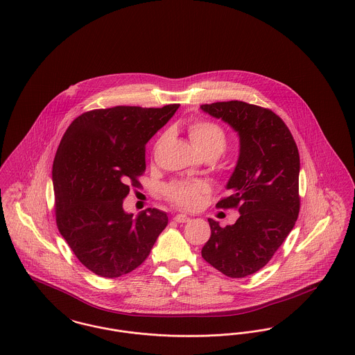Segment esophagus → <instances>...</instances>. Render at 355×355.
<instances>
[{"mask_svg": "<svg viewBox=\"0 0 355 355\" xmlns=\"http://www.w3.org/2000/svg\"><path fill=\"white\" fill-rule=\"evenodd\" d=\"M174 221L178 223V224H185V223L190 221V217L185 216V214H177V216H174Z\"/></svg>", "mask_w": 355, "mask_h": 355, "instance_id": "34e87169", "label": "esophagus"}]
</instances>
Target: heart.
<instances>
[{
	"label": "heart",
	"instance_id": "heart-1",
	"mask_svg": "<svg viewBox=\"0 0 355 355\" xmlns=\"http://www.w3.org/2000/svg\"><path fill=\"white\" fill-rule=\"evenodd\" d=\"M188 132L194 147L202 155H221L227 145L228 135L224 127L209 119H197L188 125ZM165 196L170 202L184 209H196L201 205L209 187L204 181L178 180L167 184Z\"/></svg>",
	"mask_w": 355,
	"mask_h": 355
}]
</instances>
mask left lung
Listing matches in <instances>:
<instances>
[{
    "label": "left lung",
    "mask_w": 355,
    "mask_h": 355,
    "mask_svg": "<svg viewBox=\"0 0 355 355\" xmlns=\"http://www.w3.org/2000/svg\"><path fill=\"white\" fill-rule=\"evenodd\" d=\"M240 137V155L228 181L230 196L217 208L240 217L221 228L209 218L210 239L201 250L217 271L245 277L261 270L290 234L300 210L299 151L290 128L270 108L240 101L202 105Z\"/></svg>",
    "instance_id": "1"
}]
</instances>
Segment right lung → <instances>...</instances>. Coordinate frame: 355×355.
Masks as SVG:
<instances>
[{
	"label": "right lung",
	"mask_w": 355,
	"mask_h": 355,
	"mask_svg": "<svg viewBox=\"0 0 355 355\" xmlns=\"http://www.w3.org/2000/svg\"><path fill=\"white\" fill-rule=\"evenodd\" d=\"M178 107L91 110L64 132L52 167L56 224L79 261L102 277L138 268L166 228L165 211L132 218L123 200L146 170L147 142Z\"/></svg>",
	"instance_id": "right-lung-1"
}]
</instances>
